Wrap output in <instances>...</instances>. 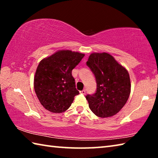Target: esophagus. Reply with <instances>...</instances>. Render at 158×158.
<instances>
[{
    "instance_id": "1",
    "label": "esophagus",
    "mask_w": 158,
    "mask_h": 158,
    "mask_svg": "<svg viewBox=\"0 0 158 158\" xmlns=\"http://www.w3.org/2000/svg\"><path fill=\"white\" fill-rule=\"evenodd\" d=\"M80 93H81V94H83V95H85V90H81V91H80Z\"/></svg>"
}]
</instances>
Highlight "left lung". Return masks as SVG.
Instances as JSON below:
<instances>
[{
	"instance_id": "obj_1",
	"label": "left lung",
	"mask_w": 158,
	"mask_h": 158,
	"mask_svg": "<svg viewBox=\"0 0 158 158\" xmlns=\"http://www.w3.org/2000/svg\"><path fill=\"white\" fill-rule=\"evenodd\" d=\"M86 65L94 74L97 83L95 93L85 96L89 108L98 117L114 116L129 98V73L111 55L105 52L91 53Z\"/></svg>"
}]
</instances>
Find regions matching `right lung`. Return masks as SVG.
I'll return each instance as SVG.
<instances>
[{
    "label": "right lung",
    "mask_w": 158,
    "mask_h": 158,
    "mask_svg": "<svg viewBox=\"0 0 158 158\" xmlns=\"http://www.w3.org/2000/svg\"><path fill=\"white\" fill-rule=\"evenodd\" d=\"M84 53L60 50L40 62L34 77V89L40 102L52 113L65 111L79 92L72 71Z\"/></svg>",
    "instance_id": "add662e5"
}]
</instances>
